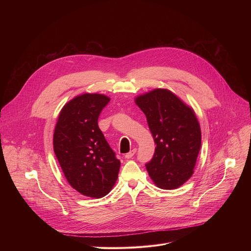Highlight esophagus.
<instances>
[{"instance_id":"34e87169","label":"esophagus","mask_w":251,"mask_h":251,"mask_svg":"<svg viewBox=\"0 0 251 251\" xmlns=\"http://www.w3.org/2000/svg\"><path fill=\"white\" fill-rule=\"evenodd\" d=\"M136 149H133V150H131L129 153H127V154H125V158L126 159H130V158H132L134 155H135V153H136Z\"/></svg>"}]
</instances>
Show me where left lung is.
I'll use <instances>...</instances> for the list:
<instances>
[{
    "instance_id": "obj_1",
    "label": "left lung",
    "mask_w": 251,
    "mask_h": 251,
    "mask_svg": "<svg viewBox=\"0 0 251 251\" xmlns=\"http://www.w3.org/2000/svg\"><path fill=\"white\" fill-rule=\"evenodd\" d=\"M144 112L156 148L146 169L154 184L174 190L194 174L201 144L200 123L194 110L172 91L157 88L135 99Z\"/></svg>"
}]
</instances>
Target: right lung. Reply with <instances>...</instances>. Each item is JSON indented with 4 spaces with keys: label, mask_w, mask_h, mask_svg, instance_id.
I'll use <instances>...</instances> for the list:
<instances>
[{
    "label": "right lung",
    "mask_w": 251,
    "mask_h": 251,
    "mask_svg": "<svg viewBox=\"0 0 251 251\" xmlns=\"http://www.w3.org/2000/svg\"><path fill=\"white\" fill-rule=\"evenodd\" d=\"M110 98L84 93L61 109L53 133V150L69 185L83 196L100 199L117 181L120 161L98 127Z\"/></svg>",
    "instance_id": "right-lung-1"
}]
</instances>
